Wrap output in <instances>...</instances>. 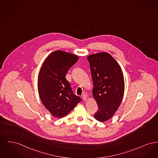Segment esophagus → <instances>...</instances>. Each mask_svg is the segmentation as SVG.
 Masks as SVG:
<instances>
[{"instance_id":"1","label":"esophagus","mask_w":158,"mask_h":158,"mask_svg":"<svg viewBox=\"0 0 158 158\" xmlns=\"http://www.w3.org/2000/svg\"><path fill=\"white\" fill-rule=\"evenodd\" d=\"M82 99L84 100V101H85V100H87V96L86 95V94H84L82 96Z\"/></svg>"}]
</instances>
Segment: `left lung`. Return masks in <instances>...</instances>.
Masks as SVG:
<instances>
[{
  "instance_id": "1",
  "label": "left lung",
  "mask_w": 158,
  "mask_h": 158,
  "mask_svg": "<svg viewBox=\"0 0 158 158\" xmlns=\"http://www.w3.org/2000/svg\"><path fill=\"white\" fill-rule=\"evenodd\" d=\"M94 88L93 95L98 109L94 118L105 122L114 115L122 103L124 91L123 74L117 62L107 52L87 57Z\"/></svg>"
}]
</instances>
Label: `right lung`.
I'll list each match as a JSON object with an SVG mask.
<instances>
[{
  "label": "right lung",
  "instance_id": "1",
  "mask_svg": "<svg viewBox=\"0 0 158 158\" xmlns=\"http://www.w3.org/2000/svg\"><path fill=\"white\" fill-rule=\"evenodd\" d=\"M78 60L76 55L56 51L46 58L38 76L42 103L53 116L60 118L73 110L81 98L73 93L66 74Z\"/></svg>",
  "mask_w": 158,
  "mask_h": 158
}]
</instances>
